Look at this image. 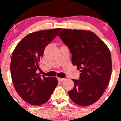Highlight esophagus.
Masks as SVG:
<instances>
[{
  "mask_svg": "<svg viewBox=\"0 0 121 121\" xmlns=\"http://www.w3.org/2000/svg\"><path fill=\"white\" fill-rule=\"evenodd\" d=\"M58 81H60V82H62V81H63L64 80H65V78H58Z\"/></svg>",
  "mask_w": 121,
  "mask_h": 121,
  "instance_id": "1",
  "label": "esophagus"
}]
</instances>
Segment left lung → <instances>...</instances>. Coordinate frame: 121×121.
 Wrapping results in <instances>:
<instances>
[{
	"mask_svg": "<svg viewBox=\"0 0 121 121\" xmlns=\"http://www.w3.org/2000/svg\"><path fill=\"white\" fill-rule=\"evenodd\" d=\"M72 54V63L80 71L79 80L68 92L76 104L88 106L97 101L104 92L112 72L111 53L107 45L93 32L63 29L58 35Z\"/></svg>",
	"mask_w": 121,
	"mask_h": 121,
	"instance_id": "8db88e82",
	"label": "left lung"
}]
</instances>
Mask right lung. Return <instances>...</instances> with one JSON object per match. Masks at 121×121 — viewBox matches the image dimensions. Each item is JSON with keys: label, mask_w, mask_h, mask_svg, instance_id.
Here are the masks:
<instances>
[{"label": "right lung", "mask_w": 121, "mask_h": 121, "mask_svg": "<svg viewBox=\"0 0 121 121\" xmlns=\"http://www.w3.org/2000/svg\"><path fill=\"white\" fill-rule=\"evenodd\" d=\"M61 29L29 34L18 43L12 53L10 71L13 85L20 97L33 105H40L48 101L57 85L56 77L41 76L38 69L45 48Z\"/></svg>", "instance_id": "right-lung-1"}]
</instances>
